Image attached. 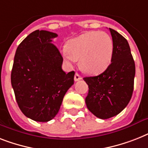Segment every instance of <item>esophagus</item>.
<instances>
[{
	"label": "esophagus",
	"mask_w": 148,
	"mask_h": 148,
	"mask_svg": "<svg viewBox=\"0 0 148 148\" xmlns=\"http://www.w3.org/2000/svg\"><path fill=\"white\" fill-rule=\"evenodd\" d=\"M81 79H82V77L80 76V74L76 73L75 75H74V81H78V80H81Z\"/></svg>",
	"instance_id": "1"
}]
</instances>
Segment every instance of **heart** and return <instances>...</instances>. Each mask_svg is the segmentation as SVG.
Masks as SVG:
<instances>
[{"label":"heart","mask_w":148,"mask_h":148,"mask_svg":"<svg viewBox=\"0 0 148 148\" xmlns=\"http://www.w3.org/2000/svg\"><path fill=\"white\" fill-rule=\"evenodd\" d=\"M113 53V42L107 33L90 31L72 39L68 49L62 51L69 64L80 61L81 69L91 74H99L107 68Z\"/></svg>","instance_id":"heart-1"}]
</instances>
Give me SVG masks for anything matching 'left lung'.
Instances as JSON below:
<instances>
[{
    "label": "left lung",
    "mask_w": 148,
    "mask_h": 148,
    "mask_svg": "<svg viewBox=\"0 0 148 148\" xmlns=\"http://www.w3.org/2000/svg\"><path fill=\"white\" fill-rule=\"evenodd\" d=\"M109 31L113 42L111 64L102 74L84 78L89 86L86 107L101 119L116 116L127 106L132 96L135 75L128 41L112 29Z\"/></svg>",
    "instance_id": "obj_1"
}]
</instances>
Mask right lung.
<instances>
[{
  "label": "right lung",
  "mask_w": 148,
  "mask_h": 148,
  "mask_svg": "<svg viewBox=\"0 0 148 148\" xmlns=\"http://www.w3.org/2000/svg\"><path fill=\"white\" fill-rule=\"evenodd\" d=\"M58 35L36 30L16 49L11 84L23 113L36 122H49L58 114L66 92L74 84V71L62 70L63 58L54 45Z\"/></svg>",
  "instance_id": "1"
}]
</instances>
